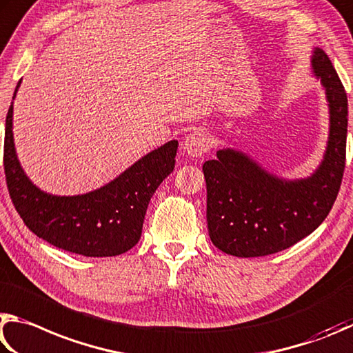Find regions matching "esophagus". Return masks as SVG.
Returning a JSON list of instances; mask_svg holds the SVG:
<instances>
[{
	"instance_id": "34e87169",
	"label": "esophagus",
	"mask_w": 353,
	"mask_h": 353,
	"mask_svg": "<svg viewBox=\"0 0 353 353\" xmlns=\"http://www.w3.org/2000/svg\"><path fill=\"white\" fill-rule=\"evenodd\" d=\"M209 147H211L209 136L206 133L200 132V130L189 133L183 142L184 152H186L189 157H194V158L203 157V154L209 150Z\"/></svg>"
}]
</instances>
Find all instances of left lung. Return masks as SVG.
Here are the masks:
<instances>
[{"mask_svg":"<svg viewBox=\"0 0 353 353\" xmlns=\"http://www.w3.org/2000/svg\"><path fill=\"white\" fill-rule=\"evenodd\" d=\"M312 66L330 110L327 150L312 176L282 180L232 148L203 164L209 237L226 254L261 257L287 250L316 230L336 200L345 167L347 94L323 49H314Z\"/></svg>","mask_w":353,"mask_h":353,"instance_id":"1","label":"left lung"}]
</instances>
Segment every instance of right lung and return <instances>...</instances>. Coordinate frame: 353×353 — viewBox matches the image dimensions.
<instances>
[{
  "instance_id": "add662e5",
  "label": "right lung",
  "mask_w": 353,
  "mask_h": 353,
  "mask_svg": "<svg viewBox=\"0 0 353 353\" xmlns=\"http://www.w3.org/2000/svg\"><path fill=\"white\" fill-rule=\"evenodd\" d=\"M18 82L14 99L20 86ZM10 105L6 116L4 173L12 203L24 225L55 248L86 257H111L139 242L152 195L175 167L178 141H169L90 194L57 196L40 190L18 163Z\"/></svg>"
}]
</instances>
